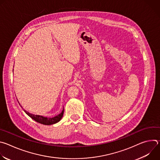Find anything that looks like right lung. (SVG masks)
Instances as JSON below:
<instances>
[{
    "instance_id": "right-lung-1",
    "label": "right lung",
    "mask_w": 160,
    "mask_h": 160,
    "mask_svg": "<svg viewBox=\"0 0 160 160\" xmlns=\"http://www.w3.org/2000/svg\"><path fill=\"white\" fill-rule=\"evenodd\" d=\"M24 111L26 112L27 115H28L31 118L34 120L35 122H37L39 123L43 124V125H53V124H55V123L59 122L61 120V118L63 116L64 109H62V111L61 113H59V115H58L57 116H55L54 117H43L42 115H33V114H31L25 110H24Z\"/></svg>"
}]
</instances>
